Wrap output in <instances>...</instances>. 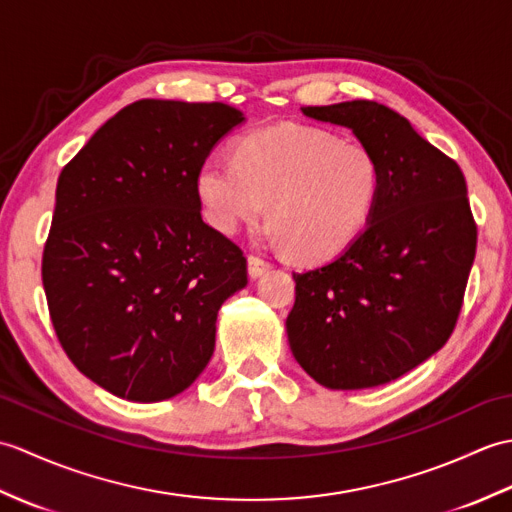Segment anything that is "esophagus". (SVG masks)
<instances>
[{
    "mask_svg": "<svg viewBox=\"0 0 512 512\" xmlns=\"http://www.w3.org/2000/svg\"><path fill=\"white\" fill-rule=\"evenodd\" d=\"M270 266H273V264H270L266 257H262V255H248V275L253 277V279L262 277Z\"/></svg>",
    "mask_w": 512,
    "mask_h": 512,
    "instance_id": "1",
    "label": "esophagus"
}]
</instances>
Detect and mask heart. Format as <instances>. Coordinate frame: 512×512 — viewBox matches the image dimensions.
Masks as SVG:
<instances>
[{
    "label": "heart",
    "mask_w": 512,
    "mask_h": 512,
    "mask_svg": "<svg viewBox=\"0 0 512 512\" xmlns=\"http://www.w3.org/2000/svg\"><path fill=\"white\" fill-rule=\"evenodd\" d=\"M202 213L215 231L235 233L264 213L275 242L303 262H328L372 222L383 162L356 140L308 125L259 127L235 156L204 162L195 178Z\"/></svg>",
    "instance_id": "heart-1"
}]
</instances>
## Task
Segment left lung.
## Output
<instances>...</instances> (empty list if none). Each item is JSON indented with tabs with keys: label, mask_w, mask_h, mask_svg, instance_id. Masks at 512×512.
I'll list each match as a JSON object with an SVG mask.
<instances>
[{
	"label": "left lung",
	"mask_w": 512,
	"mask_h": 512,
	"mask_svg": "<svg viewBox=\"0 0 512 512\" xmlns=\"http://www.w3.org/2000/svg\"><path fill=\"white\" fill-rule=\"evenodd\" d=\"M350 127L383 162L372 222L330 264L295 273L286 330L297 363L330 389L411 372L449 341L475 259L477 224L458 162L376 101L301 107Z\"/></svg>",
	"instance_id": "obj_1"
}]
</instances>
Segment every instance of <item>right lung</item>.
<instances>
[{
	"mask_svg": "<svg viewBox=\"0 0 512 512\" xmlns=\"http://www.w3.org/2000/svg\"><path fill=\"white\" fill-rule=\"evenodd\" d=\"M244 121L224 103L143 99L63 167L41 279L57 339L118 398L158 402L202 374L246 257L202 220L195 178Z\"/></svg>",
	"mask_w": 512,
	"mask_h": 512,
	"instance_id": "add662e5",
	"label": "right lung"
}]
</instances>
